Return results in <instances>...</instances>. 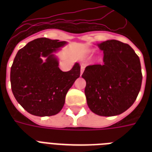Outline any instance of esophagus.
Returning <instances> with one entry per match:
<instances>
[{"label": "esophagus", "instance_id": "34e87169", "mask_svg": "<svg viewBox=\"0 0 152 152\" xmlns=\"http://www.w3.org/2000/svg\"><path fill=\"white\" fill-rule=\"evenodd\" d=\"M84 68H85V66L83 64H82L80 67V76H82V74H83V71H84Z\"/></svg>", "mask_w": 152, "mask_h": 152}]
</instances>
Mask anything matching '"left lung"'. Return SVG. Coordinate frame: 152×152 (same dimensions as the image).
<instances>
[{
    "mask_svg": "<svg viewBox=\"0 0 152 152\" xmlns=\"http://www.w3.org/2000/svg\"><path fill=\"white\" fill-rule=\"evenodd\" d=\"M97 46L103 51V64L87 66L82 75L87 103L97 115H119L134 103L141 88L140 58L129 45L118 40Z\"/></svg>",
    "mask_w": 152,
    "mask_h": 152,
    "instance_id": "left-lung-1",
    "label": "left lung"
}]
</instances>
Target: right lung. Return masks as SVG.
I'll return each mask as SVG.
<instances>
[{
    "instance_id": "obj_1",
    "label": "right lung",
    "mask_w": 152,
    "mask_h": 152,
    "mask_svg": "<svg viewBox=\"0 0 152 152\" xmlns=\"http://www.w3.org/2000/svg\"><path fill=\"white\" fill-rule=\"evenodd\" d=\"M65 41L40 38L18 51L11 68L13 95L25 110L39 117L53 116L61 110L65 96L80 77L76 62L70 71H61L55 53L67 45Z\"/></svg>"
}]
</instances>
